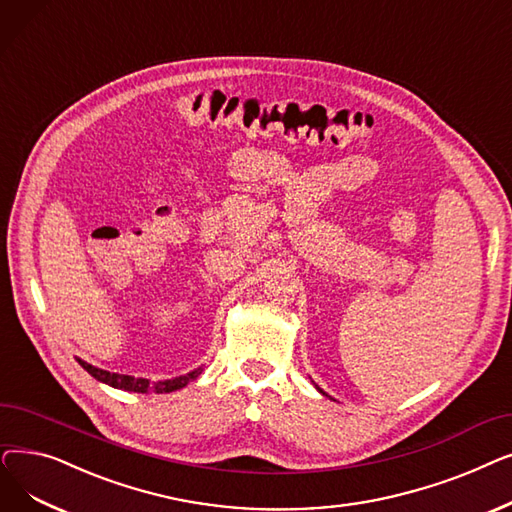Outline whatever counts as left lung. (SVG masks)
<instances>
[{
	"label": "left lung",
	"instance_id": "obj_1",
	"mask_svg": "<svg viewBox=\"0 0 512 512\" xmlns=\"http://www.w3.org/2000/svg\"><path fill=\"white\" fill-rule=\"evenodd\" d=\"M314 387H316V389H319V392H321V394H323V396H327V394H325V392H323V389H321V387H319V385H314Z\"/></svg>",
	"mask_w": 512,
	"mask_h": 512
}]
</instances>
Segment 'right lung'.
Wrapping results in <instances>:
<instances>
[{
  "label": "right lung",
  "mask_w": 512,
  "mask_h": 512,
  "mask_svg": "<svg viewBox=\"0 0 512 512\" xmlns=\"http://www.w3.org/2000/svg\"><path fill=\"white\" fill-rule=\"evenodd\" d=\"M81 367L91 375L95 377L97 381H102L110 387H116V389H125V392H137V394H168V392H177V389L185 387L189 381L196 379L200 373H202V367L200 369H193L189 371L187 375H181V377H173V379H164V381H150V379H143V377H133V375H118V373H110V371H104V369H97L93 367V364L77 358Z\"/></svg>",
  "instance_id": "right-lung-1"
}]
</instances>
